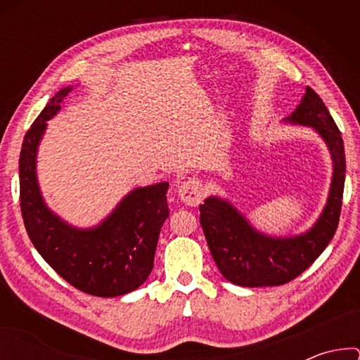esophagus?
<instances>
[{
    "instance_id": "obj_1",
    "label": "esophagus",
    "mask_w": 360,
    "mask_h": 360,
    "mask_svg": "<svg viewBox=\"0 0 360 360\" xmlns=\"http://www.w3.org/2000/svg\"><path fill=\"white\" fill-rule=\"evenodd\" d=\"M178 195L179 198L188 206H197L202 203L205 197V191L202 182L195 178H191L187 181H182L178 186Z\"/></svg>"
}]
</instances>
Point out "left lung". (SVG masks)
Masks as SVG:
<instances>
[{"label": "left lung", "mask_w": 360, "mask_h": 360, "mask_svg": "<svg viewBox=\"0 0 360 360\" xmlns=\"http://www.w3.org/2000/svg\"><path fill=\"white\" fill-rule=\"evenodd\" d=\"M285 122L313 127L324 139L333 162L330 192L318 221L307 233L275 238L255 230L231 203L208 197L200 205V224L222 276L245 288L281 285L295 279L319 257L338 227L346 158L343 138L321 96L307 87L300 105Z\"/></svg>", "instance_id": "obj_1"}]
</instances>
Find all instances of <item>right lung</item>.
<instances>
[{"mask_svg": "<svg viewBox=\"0 0 360 360\" xmlns=\"http://www.w3.org/2000/svg\"><path fill=\"white\" fill-rule=\"evenodd\" d=\"M72 87L52 96L23 138L19 176L20 210L27 233L41 257L65 281L95 297H119L138 289L154 268L163 222L169 216L168 182L131 191L105 221L77 229L47 208L36 178V152L47 120Z\"/></svg>", "mask_w": 360, "mask_h": 360, "instance_id": "right-lung-1", "label": "right lung"}]
</instances>
